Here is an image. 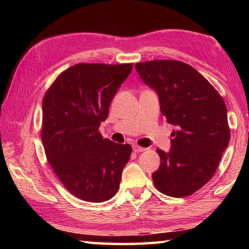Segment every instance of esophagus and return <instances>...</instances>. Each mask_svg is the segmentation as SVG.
Returning <instances> with one entry per match:
<instances>
[{
    "label": "esophagus",
    "mask_w": 249,
    "mask_h": 249,
    "mask_svg": "<svg viewBox=\"0 0 249 249\" xmlns=\"http://www.w3.org/2000/svg\"><path fill=\"white\" fill-rule=\"evenodd\" d=\"M133 150L135 151V153H142V151H145L146 148L138 146V145H133Z\"/></svg>",
    "instance_id": "esophagus-1"
}]
</instances>
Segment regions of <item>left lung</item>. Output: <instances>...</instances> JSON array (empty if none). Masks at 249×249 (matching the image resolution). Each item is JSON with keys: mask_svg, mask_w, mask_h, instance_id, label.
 Returning a JSON list of instances; mask_svg holds the SVG:
<instances>
[{"mask_svg": "<svg viewBox=\"0 0 249 249\" xmlns=\"http://www.w3.org/2000/svg\"><path fill=\"white\" fill-rule=\"evenodd\" d=\"M141 79L159 96L160 112L177 129L169 153L157 149L155 187L174 197L191 196L215 174L229 146L224 100L203 75L184 62L153 60L135 65Z\"/></svg>", "mask_w": 249, "mask_h": 249, "instance_id": "1", "label": "left lung"}]
</instances>
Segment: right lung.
I'll return each instance as SVG.
<instances>
[{
  "label": "right lung",
  "mask_w": 249,
  "mask_h": 249,
  "mask_svg": "<svg viewBox=\"0 0 249 249\" xmlns=\"http://www.w3.org/2000/svg\"><path fill=\"white\" fill-rule=\"evenodd\" d=\"M133 64H78L58 75L43 100L41 141L48 162L71 195L104 202L120 189L132 147L102 137L101 122Z\"/></svg>",
  "instance_id": "obj_1"
}]
</instances>
